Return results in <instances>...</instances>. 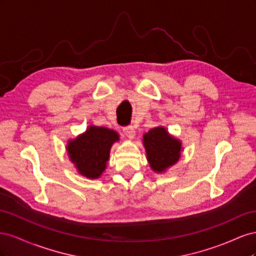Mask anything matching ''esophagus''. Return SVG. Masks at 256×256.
I'll list each match as a JSON object with an SVG mask.
<instances>
[{"label": "esophagus", "instance_id": "obj_1", "mask_svg": "<svg viewBox=\"0 0 256 256\" xmlns=\"http://www.w3.org/2000/svg\"><path fill=\"white\" fill-rule=\"evenodd\" d=\"M122 131L124 134H125V136L129 138H134L136 136V130L132 126H127V127H124L122 128Z\"/></svg>", "mask_w": 256, "mask_h": 256}]
</instances>
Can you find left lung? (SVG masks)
<instances>
[{"label":"left lung","mask_w":256,"mask_h":256,"mask_svg":"<svg viewBox=\"0 0 256 256\" xmlns=\"http://www.w3.org/2000/svg\"><path fill=\"white\" fill-rule=\"evenodd\" d=\"M147 160L154 172L162 173L180 158L182 142L170 134L164 127H156L143 136Z\"/></svg>","instance_id":"obj_1"}]
</instances>
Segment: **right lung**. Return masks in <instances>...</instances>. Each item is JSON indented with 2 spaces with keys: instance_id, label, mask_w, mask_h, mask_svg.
Returning a JSON list of instances; mask_svg holds the SVG:
<instances>
[{
  "instance_id": "obj_1",
  "label": "right lung",
  "mask_w": 256,
  "mask_h": 256,
  "mask_svg": "<svg viewBox=\"0 0 256 256\" xmlns=\"http://www.w3.org/2000/svg\"><path fill=\"white\" fill-rule=\"evenodd\" d=\"M118 140V134L112 129L90 126L84 134L69 140L66 150L78 172L96 180L106 170L111 147Z\"/></svg>"
}]
</instances>
